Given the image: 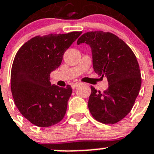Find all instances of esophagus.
Masks as SVG:
<instances>
[{
    "mask_svg": "<svg viewBox=\"0 0 154 154\" xmlns=\"http://www.w3.org/2000/svg\"><path fill=\"white\" fill-rule=\"evenodd\" d=\"M79 85H80L79 82H76V83L72 84V85H71V87H72L73 88H77V86Z\"/></svg>",
    "mask_w": 154,
    "mask_h": 154,
    "instance_id": "34e87169",
    "label": "esophagus"
}]
</instances>
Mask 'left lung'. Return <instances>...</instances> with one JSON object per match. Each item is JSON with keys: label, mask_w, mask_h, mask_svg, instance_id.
Segmentation results:
<instances>
[{"label": "left lung", "mask_w": 154, "mask_h": 154, "mask_svg": "<svg viewBox=\"0 0 154 154\" xmlns=\"http://www.w3.org/2000/svg\"><path fill=\"white\" fill-rule=\"evenodd\" d=\"M92 49L95 73L107 77L103 92L91 86L88 107L92 117L104 124H115L132 109L139 92L142 77L135 54L123 40L111 32H88L78 38Z\"/></svg>", "instance_id": "1"}]
</instances>
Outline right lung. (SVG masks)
Returning a JSON list of instances; mask_svg holds the SVG:
<instances>
[{
    "instance_id": "1",
    "label": "right lung",
    "mask_w": 154,
    "mask_h": 154,
    "mask_svg": "<svg viewBox=\"0 0 154 154\" xmlns=\"http://www.w3.org/2000/svg\"><path fill=\"white\" fill-rule=\"evenodd\" d=\"M81 33L37 35L17 51L11 70V91L20 112L32 124L48 127L64 118L72 88L51 85L50 76Z\"/></svg>"
}]
</instances>
